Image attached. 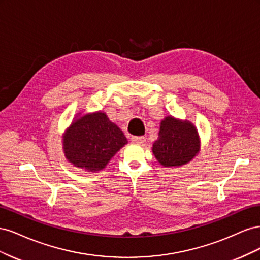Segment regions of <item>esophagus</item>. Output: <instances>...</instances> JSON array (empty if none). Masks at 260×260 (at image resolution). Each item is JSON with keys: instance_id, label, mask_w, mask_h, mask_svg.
Here are the masks:
<instances>
[{"instance_id": "34e87169", "label": "esophagus", "mask_w": 260, "mask_h": 260, "mask_svg": "<svg viewBox=\"0 0 260 260\" xmlns=\"http://www.w3.org/2000/svg\"><path fill=\"white\" fill-rule=\"evenodd\" d=\"M131 141L133 143H139V144H143L145 142V138L144 137H131Z\"/></svg>"}]
</instances>
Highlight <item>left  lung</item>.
<instances>
[{
  "label": "left lung",
  "instance_id": "1",
  "mask_svg": "<svg viewBox=\"0 0 260 260\" xmlns=\"http://www.w3.org/2000/svg\"><path fill=\"white\" fill-rule=\"evenodd\" d=\"M200 139L194 125L166 117L160 123L158 139L153 144V153L162 166H181L193 159L199 152Z\"/></svg>",
  "mask_w": 260,
  "mask_h": 260
}]
</instances>
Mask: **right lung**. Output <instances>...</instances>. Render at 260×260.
I'll return each mask as SVG.
<instances>
[{
    "label": "right lung",
    "mask_w": 260,
    "mask_h": 260,
    "mask_svg": "<svg viewBox=\"0 0 260 260\" xmlns=\"http://www.w3.org/2000/svg\"><path fill=\"white\" fill-rule=\"evenodd\" d=\"M127 142L123 132L99 112L73 122L64 136V151L76 167L99 171Z\"/></svg>",
    "instance_id": "add662e5"
}]
</instances>
